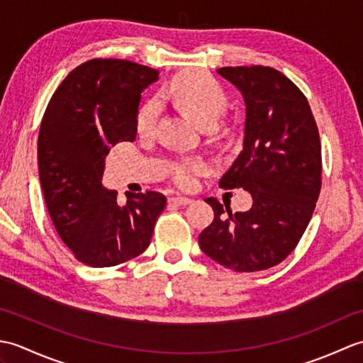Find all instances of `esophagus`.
<instances>
[{
  "label": "esophagus",
  "mask_w": 363,
  "mask_h": 363,
  "mask_svg": "<svg viewBox=\"0 0 363 363\" xmlns=\"http://www.w3.org/2000/svg\"><path fill=\"white\" fill-rule=\"evenodd\" d=\"M169 204H174V206H187L191 203L190 198H186V196H172L168 199Z\"/></svg>",
  "instance_id": "34e87169"
}]
</instances>
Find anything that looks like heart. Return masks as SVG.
I'll list each match as a JSON object with an SVG mask.
<instances>
[{
  "instance_id": "obj_1",
  "label": "heart",
  "mask_w": 363,
  "mask_h": 363,
  "mask_svg": "<svg viewBox=\"0 0 363 363\" xmlns=\"http://www.w3.org/2000/svg\"><path fill=\"white\" fill-rule=\"evenodd\" d=\"M164 96L203 129L217 128L228 109V96L207 74L189 72L177 76L164 89ZM156 104L146 103L137 113L138 134H150L156 120ZM207 169L203 160H182L173 165L172 174L181 187H191Z\"/></svg>"
}]
</instances>
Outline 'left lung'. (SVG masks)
Listing matches in <instances>:
<instances>
[{
  "label": "left lung",
  "mask_w": 363,
  "mask_h": 363,
  "mask_svg": "<svg viewBox=\"0 0 363 363\" xmlns=\"http://www.w3.org/2000/svg\"><path fill=\"white\" fill-rule=\"evenodd\" d=\"M217 73L240 91L246 109L243 150L220 187L250 191L252 206L233 215L206 198L213 221L199 246L234 272H260L296 248L312 218L321 189L320 134L307 98L281 72L252 65Z\"/></svg>",
  "instance_id": "left-lung-1"
}]
</instances>
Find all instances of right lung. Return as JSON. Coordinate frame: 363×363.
I'll return each instance as SVG.
<instances>
[{"instance_id": "obj_1", "label": "right lung", "mask_w": 363, "mask_h": 363, "mask_svg": "<svg viewBox=\"0 0 363 363\" xmlns=\"http://www.w3.org/2000/svg\"><path fill=\"white\" fill-rule=\"evenodd\" d=\"M159 79L154 68L121 59L76 67L46 107L37 156L50 217L74 257L94 268L142 254L167 198L157 191L117 201L103 186L106 156L118 142H134L142 91Z\"/></svg>"}]
</instances>
